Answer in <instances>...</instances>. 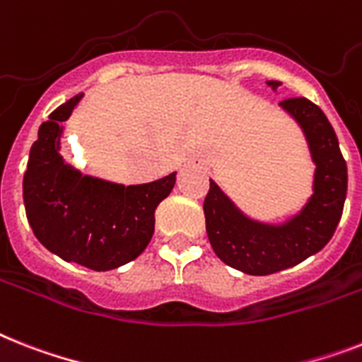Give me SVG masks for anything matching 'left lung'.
I'll return each instance as SVG.
<instances>
[{
  "label": "left lung",
  "instance_id": "1",
  "mask_svg": "<svg viewBox=\"0 0 362 362\" xmlns=\"http://www.w3.org/2000/svg\"><path fill=\"white\" fill-rule=\"evenodd\" d=\"M277 89L279 81H267ZM281 107L303 128L316 163L314 193L305 208L284 225H264L245 217L210 180L204 199L206 232L216 255L227 266L249 275H272L303 262L324 249L342 217L348 167L325 113L310 100L286 98Z\"/></svg>",
  "mask_w": 362,
  "mask_h": 362
}]
</instances>
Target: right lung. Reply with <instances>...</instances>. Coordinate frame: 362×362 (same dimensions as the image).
Here are the masks:
<instances>
[{
	"instance_id": "obj_1",
	"label": "right lung",
	"mask_w": 362,
	"mask_h": 362,
	"mask_svg": "<svg viewBox=\"0 0 362 362\" xmlns=\"http://www.w3.org/2000/svg\"><path fill=\"white\" fill-rule=\"evenodd\" d=\"M81 95L59 105L38 128L23 175V204L35 236L66 262L107 272L137 258L154 234V211L176 173L141 186L83 176L59 156V139Z\"/></svg>"
}]
</instances>
